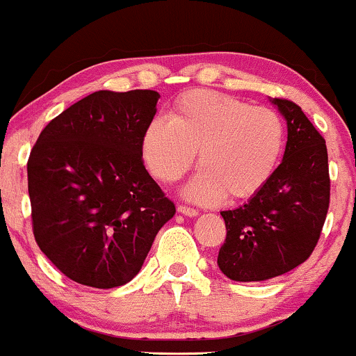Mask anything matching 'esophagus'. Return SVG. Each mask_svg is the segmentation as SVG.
Segmentation results:
<instances>
[{
  "label": "esophagus",
  "instance_id": "esophagus-1",
  "mask_svg": "<svg viewBox=\"0 0 356 356\" xmlns=\"http://www.w3.org/2000/svg\"><path fill=\"white\" fill-rule=\"evenodd\" d=\"M177 211L184 213V216H189V217H195L197 213H199L194 207H189V205H182V204L177 205Z\"/></svg>",
  "mask_w": 356,
  "mask_h": 356
}]
</instances>
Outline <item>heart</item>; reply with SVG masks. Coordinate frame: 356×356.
I'll return each mask as SVG.
<instances>
[{
    "label": "heart",
    "instance_id": "b5f03b06",
    "mask_svg": "<svg viewBox=\"0 0 356 356\" xmlns=\"http://www.w3.org/2000/svg\"><path fill=\"white\" fill-rule=\"evenodd\" d=\"M140 145L147 169L164 184L179 181L199 151L200 170L186 194L204 204L224 197L238 202L270 181L284 152L285 126L275 111L195 89L175 102L170 119L149 122Z\"/></svg>",
    "mask_w": 356,
    "mask_h": 356
}]
</instances>
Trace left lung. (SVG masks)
Returning <instances> with one entry per match:
<instances>
[{"label":"left lung","mask_w":356,"mask_h":356,"mask_svg":"<svg viewBox=\"0 0 356 356\" xmlns=\"http://www.w3.org/2000/svg\"><path fill=\"white\" fill-rule=\"evenodd\" d=\"M289 139L270 181L234 211L220 212L225 242L217 264L235 282H262L305 262L318 243L330 205L323 136L293 101L275 97Z\"/></svg>","instance_id":"1"}]
</instances>
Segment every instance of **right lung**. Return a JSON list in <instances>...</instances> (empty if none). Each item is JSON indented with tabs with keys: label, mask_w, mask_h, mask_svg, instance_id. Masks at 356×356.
I'll use <instances>...</instances> for the list:
<instances>
[{
	"label": "right lung",
	"mask_w": 356,
	"mask_h": 356,
	"mask_svg": "<svg viewBox=\"0 0 356 356\" xmlns=\"http://www.w3.org/2000/svg\"><path fill=\"white\" fill-rule=\"evenodd\" d=\"M159 92L97 91L56 115L28 159L34 241L81 285L131 282L175 205L145 170Z\"/></svg>",
	"instance_id": "1"
}]
</instances>
